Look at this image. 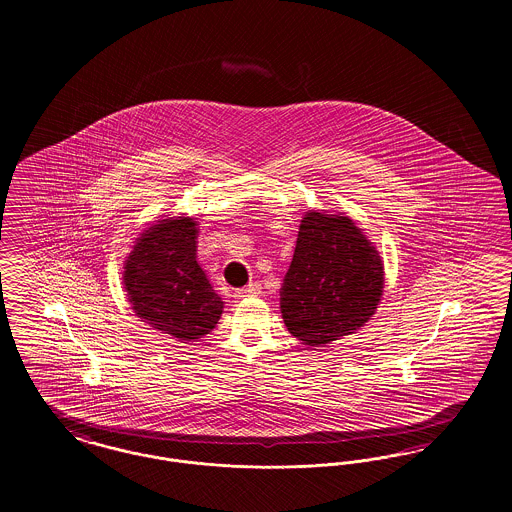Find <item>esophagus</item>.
Returning a JSON list of instances; mask_svg holds the SVG:
<instances>
[{
  "label": "esophagus",
  "instance_id": "34e87169",
  "mask_svg": "<svg viewBox=\"0 0 512 512\" xmlns=\"http://www.w3.org/2000/svg\"><path fill=\"white\" fill-rule=\"evenodd\" d=\"M261 286L259 284H249L247 288H242V290H238L236 292V297L238 299H244V297H257V295H261Z\"/></svg>",
  "mask_w": 512,
  "mask_h": 512
}]
</instances>
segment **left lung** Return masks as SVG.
Returning a JSON list of instances; mask_svg holds the SVG:
<instances>
[{
	"instance_id": "left-lung-1",
	"label": "left lung",
	"mask_w": 512,
	"mask_h": 512,
	"mask_svg": "<svg viewBox=\"0 0 512 512\" xmlns=\"http://www.w3.org/2000/svg\"><path fill=\"white\" fill-rule=\"evenodd\" d=\"M384 293V261L345 215L307 211L280 288V311L293 338L324 347L361 330Z\"/></svg>"
}]
</instances>
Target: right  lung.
<instances>
[{"instance_id": "right-lung-1", "label": "right lung", "mask_w": 512, "mask_h": 512, "mask_svg": "<svg viewBox=\"0 0 512 512\" xmlns=\"http://www.w3.org/2000/svg\"><path fill=\"white\" fill-rule=\"evenodd\" d=\"M197 220L153 222L124 259L122 286L147 326L182 343L197 341L219 322L224 301L197 263Z\"/></svg>"}]
</instances>
